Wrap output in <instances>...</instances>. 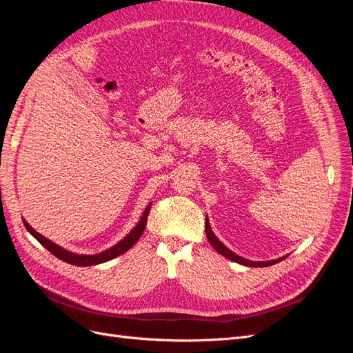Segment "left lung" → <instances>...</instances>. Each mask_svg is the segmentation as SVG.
<instances>
[{
    "label": "left lung",
    "mask_w": 353,
    "mask_h": 353,
    "mask_svg": "<svg viewBox=\"0 0 353 353\" xmlns=\"http://www.w3.org/2000/svg\"><path fill=\"white\" fill-rule=\"evenodd\" d=\"M206 236H208L209 243L212 244V248L216 249L218 253H221L222 256H225V258H228V259L232 261V262H237V263H241V265H245V266H259V268H262V266L274 265V263L280 262V261H283V259L285 258V256H284V258L275 259V261H268V262H253V261H248V259L241 258V256H239V254H236L234 252H231V250L227 248V245H223V243H221V241L218 240V237H216L215 234H213V231L210 230L208 216H206Z\"/></svg>",
    "instance_id": "8db88e82"
}]
</instances>
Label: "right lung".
<instances>
[{
    "instance_id": "right-lung-1",
    "label": "right lung",
    "mask_w": 353,
    "mask_h": 353,
    "mask_svg": "<svg viewBox=\"0 0 353 353\" xmlns=\"http://www.w3.org/2000/svg\"><path fill=\"white\" fill-rule=\"evenodd\" d=\"M150 208L152 205H148L143 213V216L140 219V222L137 223V225L134 227V230L128 234V236L119 241L117 244H114L113 248L104 250L101 253H97V254H77V253H72V252H68L63 248H60V245H57L56 243H52L51 240L46 239L44 236H41L39 232H37L34 228H32L29 223L23 219V225L26 227V230L34 236L44 248L51 252L52 254L56 256V258L65 261L70 265H77V266H91V265H99V263H103V262H108L113 258H116V256H119L125 252L130 250L132 245L137 243V240L141 237V234L144 232V228L147 225V218H148V213H150Z\"/></svg>"
}]
</instances>
